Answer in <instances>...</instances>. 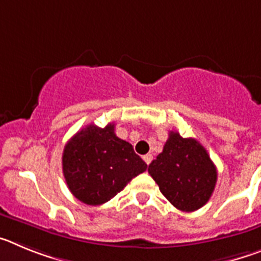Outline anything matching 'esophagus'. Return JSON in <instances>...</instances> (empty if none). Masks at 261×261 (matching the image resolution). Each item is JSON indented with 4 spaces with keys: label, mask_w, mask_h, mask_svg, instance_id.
<instances>
[{
    "label": "esophagus",
    "mask_w": 261,
    "mask_h": 261,
    "mask_svg": "<svg viewBox=\"0 0 261 261\" xmlns=\"http://www.w3.org/2000/svg\"><path fill=\"white\" fill-rule=\"evenodd\" d=\"M142 158H144V161L146 162V165H150L151 161H153V155H151V154H146V155H144Z\"/></svg>",
    "instance_id": "34e87169"
}]
</instances>
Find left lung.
Wrapping results in <instances>:
<instances>
[{
  "mask_svg": "<svg viewBox=\"0 0 261 261\" xmlns=\"http://www.w3.org/2000/svg\"><path fill=\"white\" fill-rule=\"evenodd\" d=\"M159 190L175 208L195 212L211 199L217 168L205 147L195 138L168 133L163 151L147 168Z\"/></svg>",
  "mask_w": 261,
  "mask_h": 261,
  "instance_id": "obj_1",
  "label": "left lung"
}]
</instances>
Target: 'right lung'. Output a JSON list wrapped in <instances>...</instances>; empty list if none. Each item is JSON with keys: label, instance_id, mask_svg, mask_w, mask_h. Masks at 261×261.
I'll use <instances>...</instances> for the list:
<instances>
[{"label": "right lung", "instance_id": "add662e5", "mask_svg": "<svg viewBox=\"0 0 261 261\" xmlns=\"http://www.w3.org/2000/svg\"><path fill=\"white\" fill-rule=\"evenodd\" d=\"M147 168L133 146L115 135V124H90L68 141L62 172L70 192L87 205L110 201Z\"/></svg>", "mask_w": 261, "mask_h": 261}]
</instances>
